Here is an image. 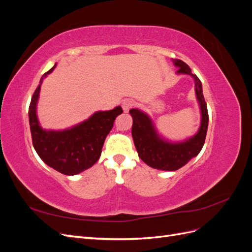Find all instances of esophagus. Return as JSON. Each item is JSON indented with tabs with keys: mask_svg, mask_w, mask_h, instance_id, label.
<instances>
[{
	"mask_svg": "<svg viewBox=\"0 0 252 252\" xmlns=\"http://www.w3.org/2000/svg\"><path fill=\"white\" fill-rule=\"evenodd\" d=\"M133 105H134V101L130 100V98H127V100H125L123 103H122V107H123L124 112H128Z\"/></svg>",
	"mask_w": 252,
	"mask_h": 252,
	"instance_id": "obj_1",
	"label": "esophagus"
}]
</instances>
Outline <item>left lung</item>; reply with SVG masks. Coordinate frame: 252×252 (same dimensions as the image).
Listing matches in <instances>:
<instances>
[{
	"instance_id": "8db88e82",
	"label": "left lung",
	"mask_w": 252,
	"mask_h": 252,
	"mask_svg": "<svg viewBox=\"0 0 252 252\" xmlns=\"http://www.w3.org/2000/svg\"><path fill=\"white\" fill-rule=\"evenodd\" d=\"M172 62L179 68L177 74L190 75L194 81L195 95L201 110V125L197 132L184 141L171 142L158 132L154 122L146 112L136 108L129 110L133 120L132 139L139 157L152 168L166 171L180 169L200 154L205 143L209 121L200 79L183 61L175 59Z\"/></svg>"
}]
</instances>
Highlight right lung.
I'll use <instances>...</instances> for the list:
<instances>
[{"instance_id": "right-lung-1", "label": "right lung", "mask_w": 252, "mask_h": 252, "mask_svg": "<svg viewBox=\"0 0 252 252\" xmlns=\"http://www.w3.org/2000/svg\"><path fill=\"white\" fill-rule=\"evenodd\" d=\"M56 66L43 74L32 97L28 110L30 132L36 154L45 164L63 174L74 175L97 162L106 136L123 109L117 106L108 111H96L82 123L63 130L43 129L37 119L36 105L42 83Z\"/></svg>"}]
</instances>
